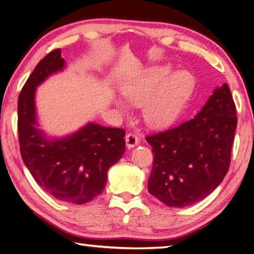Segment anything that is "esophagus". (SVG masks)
<instances>
[{"label":"esophagus","instance_id":"obj_1","mask_svg":"<svg viewBox=\"0 0 254 254\" xmlns=\"http://www.w3.org/2000/svg\"><path fill=\"white\" fill-rule=\"evenodd\" d=\"M126 143H127V149H133V147L139 144L140 140H139V137H137L136 135L130 133V134H127L126 136Z\"/></svg>","mask_w":254,"mask_h":254}]
</instances>
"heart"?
Returning <instances> with one entry per match:
<instances>
[{"mask_svg": "<svg viewBox=\"0 0 254 254\" xmlns=\"http://www.w3.org/2000/svg\"><path fill=\"white\" fill-rule=\"evenodd\" d=\"M170 74L169 66L154 65L122 86L123 98L134 107H143V121L154 130L165 128L175 122L193 89V80L187 72ZM114 104L120 111H128L127 102L121 98L114 99Z\"/></svg>", "mask_w": 254, "mask_h": 254, "instance_id": "b5f03b06", "label": "heart"}]
</instances>
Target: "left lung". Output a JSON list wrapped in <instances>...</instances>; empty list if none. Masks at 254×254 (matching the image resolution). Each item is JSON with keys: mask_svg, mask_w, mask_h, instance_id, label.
I'll return each mask as SVG.
<instances>
[{"mask_svg": "<svg viewBox=\"0 0 254 254\" xmlns=\"http://www.w3.org/2000/svg\"><path fill=\"white\" fill-rule=\"evenodd\" d=\"M236 111L231 92L223 83L190 121L147 136L154 153L147 181L151 194L171 207L192 205L211 194L230 167Z\"/></svg>", "mask_w": 254, "mask_h": 254, "instance_id": "8db88e82", "label": "left lung"}]
</instances>
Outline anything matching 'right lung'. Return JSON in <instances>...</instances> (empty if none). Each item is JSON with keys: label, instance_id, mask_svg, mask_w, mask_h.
Wrapping results in <instances>:
<instances>
[{"label": "right lung", "instance_id": "1", "mask_svg": "<svg viewBox=\"0 0 254 254\" xmlns=\"http://www.w3.org/2000/svg\"><path fill=\"white\" fill-rule=\"evenodd\" d=\"M66 68L61 50L38 63L18 96V139L22 160L36 183L55 199L84 204L103 192L109 169L126 151V131L89 122L65 136L40 128L35 94L50 76Z\"/></svg>", "mask_w": 254, "mask_h": 254}]
</instances>
